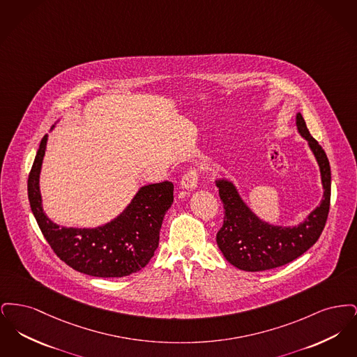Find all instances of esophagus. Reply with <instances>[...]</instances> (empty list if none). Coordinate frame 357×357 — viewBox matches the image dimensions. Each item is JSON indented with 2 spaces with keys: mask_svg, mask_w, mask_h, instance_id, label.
I'll return each instance as SVG.
<instances>
[{
  "mask_svg": "<svg viewBox=\"0 0 357 357\" xmlns=\"http://www.w3.org/2000/svg\"><path fill=\"white\" fill-rule=\"evenodd\" d=\"M198 178H199V172L197 169H190L187 171L186 174L183 175L182 178V182H181V186L185 190H195V187L198 185Z\"/></svg>",
  "mask_w": 357,
  "mask_h": 357,
  "instance_id": "34e87169",
  "label": "esophagus"
}]
</instances>
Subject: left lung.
<instances>
[{
  "mask_svg": "<svg viewBox=\"0 0 357 357\" xmlns=\"http://www.w3.org/2000/svg\"><path fill=\"white\" fill-rule=\"evenodd\" d=\"M298 132L305 137L321 172L323 201L298 226H273L255 217L243 204L234 185L226 179L217 181L225 215L217 233V243L225 258L238 269L262 272L282 265L304 255L323 233L331 204V166L319 142L309 134L305 120L297 114Z\"/></svg>",
  "mask_w": 357,
  "mask_h": 357,
  "instance_id": "left-lung-1",
  "label": "left lung"
}]
</instances>
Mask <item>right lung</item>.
<instances>
[{
	"label": "right lung",
	"mask_w": 357,
	"mask_h": 357,
	"mask_svg": "<svg viewBox=\"0 0 357 357\" xmlns=\"http://www.w3.org/2000/svg\"><path fill=\"white\" fill-rule=\"evenodd\" d=\"M48 135L41 139L28 178L34 218L52 250L72 269L93 277H124L144 268L159 245L163 217L174 201V185L143 186L114 221L96 229L59 226L44 214L38 178Z\"/></svg>",
	"instance_id": "obj_1"
}]
</instances>
